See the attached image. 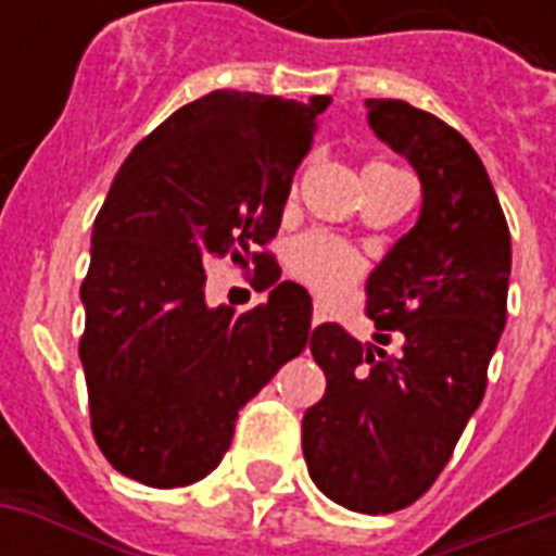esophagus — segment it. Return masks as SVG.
Segmentation results:
<instances>
[{
  "instance_id": "obj_1",
  "label": "esophagus",
  "mask_w": 556,
  "mask_h": 556,
  "mask_svg": "<svg viewBox=\"0 0 556 556\" xmlns=\"http://www.w3.org/2000/svg\"><path fill=\"white\" fill-rule=\"evenodd\" d=\"M325 318H327V315H325V306H321V303L315 301V306H313V325H321Z\"/></svg>"
}]
</instances>
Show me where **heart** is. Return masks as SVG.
I'll return each mask as SVG.
<instances>
[{
  "label": "heart",
  "mask_w": 556,
  "mask_h": 556,
  "mask_svg": "<svg viewBox=\"0 0 556 556\" xmlns=\"http://www.w3.org/2000/svg\"><path fill=\"white\" fill-rule=\"evenodd\" d=\"M390 169V163H372L366 169ZM291 270L321 291H339L363 274V255L351 243L327 231H309L291 247Z\"/></svg>",
  "instance_id": "1"
}]
</instances>
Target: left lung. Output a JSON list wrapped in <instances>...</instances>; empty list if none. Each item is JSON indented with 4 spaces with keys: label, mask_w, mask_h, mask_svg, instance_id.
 Masks as SVG:
<instances>
[{
    "label": "left lung",
    "mask_w": 556,
    "mask_h": 556,
    "mask_svg": "<svg viewBox=\"0 0 556 556\" xmlns=\"http://www.w3.org/2000/svg\"><path fill=\"white\" fill-rule=\"evenodd\" d=\"M369 125L422 181L417 226L366 282L378 345L337 321L309 337L327 390L303 414V458L330 501L366 515L431 489L489 384L506 327L509 226L479 154L455 127L372 98ZM400 349L387 352L392 339Z\"/></svg>",
    "instance_id": "8db88e82"
}]
</instances>
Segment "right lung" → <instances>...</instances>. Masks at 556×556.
Masks as SVG:
<instances>
[{"instance_id": "obj_1", "label": "right lung", "mask_w": 556, "mask_h": 556, "mask_svg": "<svg viewBox=\"0 0 556 556\" xmlns=\"http://www.w3.org/2000/svg\"><path fill=\"white\" fill-rule=\"evenodd\" d=\"M327 103L211 91L154 127L115 175L79 286V361L91 434L118 473L154 489L207 477L238 410L306 349L313 298L279 282L267 243ZM214 257L255 264L256 285L275 286L268 301L211 311Z\"/></svg>"}]
</instances>
